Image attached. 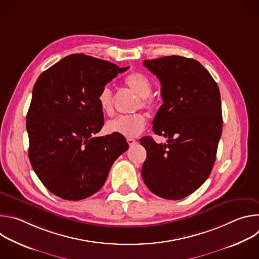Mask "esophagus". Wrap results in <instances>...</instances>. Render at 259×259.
<instances>
[{
  "mask_svg": "<svg viewBox=\"0 0 259 259\" xmlns=\"http://www.w3.org/2000/svg\"><path fill=\"white\" fill-rule=\"evenodd\" d=\"M127 142L130 146H133L136 143V140H134L133 138H127Z\"/></svg>",
  "mask_w": 259,
  "mask_h": 259,
  "instance_id": "1",
  "label": "esophagus"
}]
</instances>
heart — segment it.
I'll return each mask as SVG.
<instances>
[{
    "label": "heart",
    "instance_id": "1",
    "mask_svg": "<svg viewBox=\"0 0 259 259\" xmlns=\"http://www.w3.org/2000/svg\"><path fill=\"white\" fill-rule=\"evenodd\" d=\"M125 86L138 96L136 107L153 110L156 107V100L151 95L153 91V84L144 73L134 71L129 73L124 79ZM97 102L102 112L106 115H112L114 112L113 102L114 95L108 87H103L98 96ZM146 125V119L142 114H135L132 116H120L109 120L106 123V130L109 133H116L122 136L133 138L142 133Z\"/></svg>",
    "mask_w": 259,
    "mask_h": 259
}]
</instances>
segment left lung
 I'll return each instance as SVG.
<instances>
[{
	"instance_id": "left-lung-1",
	"label": "left lung",
	"mask_w": 259,
	"mask_h": 259,
	"mask_svg": "<svg viewBox=\"0 0 259 259\" xmlns=\"http://www.w3.org/2000/svg\"><path fill=\"white\" fill-rule=\"evenodd\" d=\"M160 80L164 103L153 121L155 134L168 138L157 143L146 136L141 175L145 186L167 200L193 194L209 177L223 131L219 88L197 60L178 55L144 60Z\"/></svg>"
}]
</instances>
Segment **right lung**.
Segmentation results:
<instances>
[{"mask_svg": "<svg viewBox=\"0 0 259 259\" xmlns=\"http://www.w3.org/2000/svg\"><path fill=\"white\" fill-rule=\"evenodd\" d=\"M128 67L71 54L36 80L26 116L28 157L36 176L53 195L86 199L104 184L113 163L128 150L124 136H98L103 112L97 96Z\"/></svg>", "mask_w": 259, "mask_h": 259, "instance_id": "1", "label": "right lung"}]
</instances>
